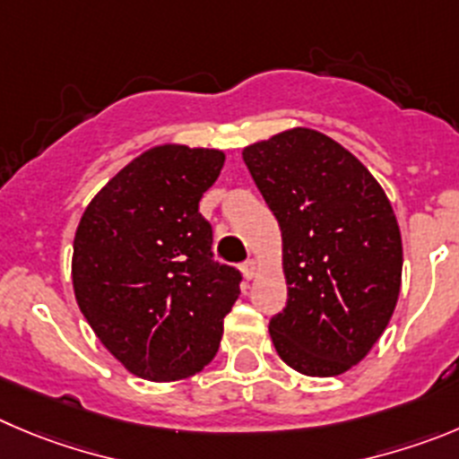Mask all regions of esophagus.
I'll use <instances>...</instances> for the list:
<instances>
[{"label":"esophagus","instance_id":"34e87169","mask_svg":"<svg viewBox=\"0 0 459 459\" xmlns=\"http://www.w3.org/2000/svg\"><path fill=\"white\" fill-rule=\"evenodd\" d=\"M255 269H258V263H255L254 258L244 260V263H242V273L247 278H254L255 276Z\"/></svg>","mask_w":459,"mask_h":459}]
</instances>
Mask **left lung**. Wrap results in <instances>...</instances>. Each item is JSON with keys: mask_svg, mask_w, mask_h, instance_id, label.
I'll list each match as a JSON object with an SVG mask.
<instances>
[{"mask_svg": "<svg viewBox=\"0 0 459 459\" xmlns=\"http://www.w3.org/2000/svg\"><path fill=\"white\" fill-rule=\"evenodd\" d=\"M242 158L282 233L288 306L269 321L273 346L306 376L344 374L396 307L403 249L392 205L353 153L312 128Z\"/></svg>", "mask_w": 459, "mask_h": 459, "instance_id": "8db88e82", "label": "left lung"}]
</instances>
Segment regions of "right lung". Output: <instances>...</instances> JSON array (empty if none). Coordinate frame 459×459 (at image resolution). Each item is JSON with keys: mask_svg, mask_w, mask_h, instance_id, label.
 I'll return each mask as SVG.
<instances>
[{"mask_svg": "<svg viewBox=\"0 0 459 459\" xmlns=\"http://www.w3.org/2000/svg\"><path fill=\"white\" fill-rule=\"evenodd\" d=\"M224 165L217 149H149L85 208L72 281L81 312L131 374L181 380L220 349L242 273L212 258L199 201Z\"/></svg>", "mask_w": 459, "mask_h": 459, "instance_id": "right-lung-1", "label": "right lung"}]
</instances>
